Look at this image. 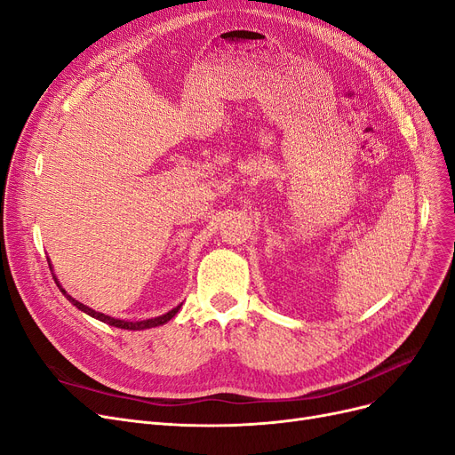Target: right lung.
<instances>
[{
	"label": "right lung",
	"mask_w": 455,
	"mask_h": 455,
	"mask_svg": "<svg viewBox=\"0 0 455 455\" xmlns=\"http://www.w3.org/2000/svg\"><path fill=\"white\" fill-rule=\"evenodd\" d=\"M50 262V260H48ZM50 269H52V262H50ZM53 281H55V284H57V288L63 291V295L65 298L76 307V308H80L82 312H85V314H89L91 318H96V320H100V322H104V323H108V325H113V327H118V329H128V331H143V329H150V327H157V325H164V323H167L171 318H174V314L180 310V307H182V303L179 305V307H174L172 310H169V312H165V314H162V315H157V318H148V320H141V322H128V320H118V318H111V315H108V314H102V312H96V310H92V308H89L87 305H84V303H80L77 299H74L72 295H68L67 293V290L59 284V281H57V276L53 275Z\"/></svg>",
	"instance_id": "add662e5"
}]
</instances>
